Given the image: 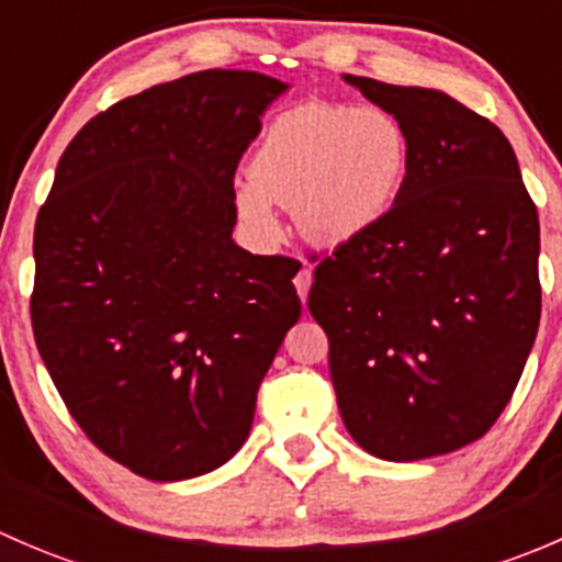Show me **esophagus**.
I'll return each instance as SVG.
<instances>
[{
    "instance_id": "1",
    "label": "esophagus",
    "mask_w": 562,
    "mask_h": 562,
    "mask_svg": "<svg viewBox=\"0 0 562 562\" xmlns=\"http://www.w3.org/2000/svg\"><path fill=\"white\" fill-rule=\"evenodd\" d=\"M293 285H296L299 299L304 302L310 293V285H313V269H310V266H302V269H299V274L293 277Z\"/></svg>"
}]
</instances>
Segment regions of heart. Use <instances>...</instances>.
Returning a JSON list of instances; mask_svg holds the SVG:
<instances>
[{"label": "heart", "instance_id": "b5f03b06", "mask_svg": "<svg viewBox=\"0 0 562 562\" xmlns=\"http://www.w3.org/2000/svg\"><path fill=\"white\" fill-rule=\"evenodd\" d=\"M407 162L411 138L386 108L302 103L266 127L236 203L263 234L277 231L271 203H282L304 236L342 245L386 217Z\"/></svg>", "mask_w": 562, "mask_h": 562}]
</instances>
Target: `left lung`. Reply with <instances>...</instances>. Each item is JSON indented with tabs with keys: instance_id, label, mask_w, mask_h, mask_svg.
I'll return each mask as SVG.
<instances>
[{
	"instance_id": "obj_1",
	"label": "left lung",
	"mask_w": 562,
	"mask_h": 562,
	"mask_svg": "<svg viewBox=\"0 0 562 562\" xmlns=\"http://www.w3.org/2000/svg\"><path fill=\"white\" fill-rule=\"evenodd\" d=\"M411 138L386 217L317 263L310 313L350 438L389 462L484 438L541 321L538 212L501 127L435 89L345 76Z\"/></svg>"
}]
</instances>
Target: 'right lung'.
Returning <instances> with one entry per match:
<instances>
[{"label": "right lung", "instance_id": "right-lung-1", "mask_svg": "<svg viewBox=\"0 0 562 562\" xmlns=\"http://www.w3.org/2000/svg\"><path fill=\"white\" fill-rule=\"evenodd\" d=\"M288 83L203 70L89 119L35 225L32 331L87 438L151 481L195 479L247 440L302 315V263L231 239L234 176Z\"/></svg>", "mask_w": 562, "mask_h": 562}]
</instances>
